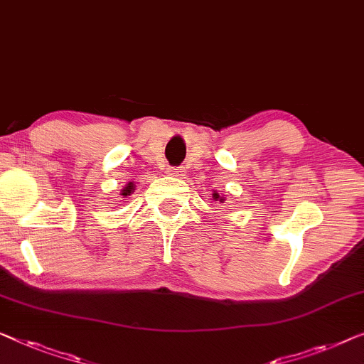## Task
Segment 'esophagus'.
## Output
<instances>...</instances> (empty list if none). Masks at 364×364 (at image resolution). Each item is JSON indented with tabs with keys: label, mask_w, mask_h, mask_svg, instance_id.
Here are the masks:
<instances>
[{
	"label": "esophagus",
	"mask_w": 364,
	"mask_h": 364,
	"mask_svg": "<svg viewBox=\"0 0 364 364\" xmlns=\"http://www.w3.org/2000/svg\"><path fill=\"white\" fill-rule=\"evenodd\" d=\"M167 173H169V176H173V177H181L183 173V167H169Z\"/></svg>",
	"instance_id": "1"
}]
</instances>
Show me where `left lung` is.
I'll return each mask as SVG.
<instances>
[{
    "instance_id": "left-lung-1",
    "label": "left lung",
    "mask_w": 364,
    "mask_h": 364,
    "mask_svg": "<svg viewBox=\"0 0 364 364\" xmlns=\"http://www.w3.org/2000/svg\"><path fill=\"white\" fill-rule=\"evenodd\" d=\"M213 197H215V200H220V202H221V203H223V200H225V198H223V197H220V195H218V193H213Z\"/></svg>"
}]
</instances>
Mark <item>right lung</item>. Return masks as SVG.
Wrapping results in <instances>:
<instances>
[{
	"label": "right lung",
	"mask_w": 364,
	"mask_h": 364,
	"mask_svg": "<svg viewBox=\"0 0 364 364\" xmlns=\"http://www.w3.org/2000/svg\"><path fill=\"white\" fill-rule=\"evenodd\" d=\"M134 191V188H133V183H128V186H126V188H124V191H123V195H124V197H128V195L131 193V192H133Z\"/></svg>",
	"instance_id": "obj_1"
}]
</instances>
